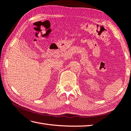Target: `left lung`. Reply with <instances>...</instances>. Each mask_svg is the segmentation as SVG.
Masks as SVG:
<instances>
[{
  "label": "left lung",
  "instance_id": "1",
  "mask_svg": "<svg viewBox=\"0 0 131 131\" xmlns=\"http://www.w3.org/2000/svg\"><path fill=\"white\" fill-rule=\"evenodd\" d=\"M130 73H131V71H130Z\"/></svg>",
  "mask_w": 131,
  "mask_h": 131
}]
</instances>
